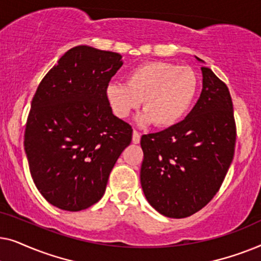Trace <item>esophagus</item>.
<instances>
[{
  "mask_svg": "<svg viewBox=\"0 0 261 261\" xmlns=\"http://www.w3.org/2000/svg\"><path fill=\"white\" fill-rule=\"evenodd\" d=\"M140 138H141V134L137 130H133V138H132L133 144H139V142H140Z\"/></svg>",
  "mask_w": 261,
  "mask_h": 261,
  "instance_id": "obj_1",
  "label": "esophagus"
}]
</instances>
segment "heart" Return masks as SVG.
<instances>
[{
    "instance_id": "b5f03b06",
    "label": "heart",
    "mask_w": 261,
    "mask_h": 261,
    "mask_svg": "<svg viewBox=\"0 0 261 261\" xmlns=\"http://www.w3.org/2000/svg\"><path fill=\"white\" fill-rule=\"evenodd\" d=\"M198 88V76L191 67L169 62H146L127 73L126 84H108L106 98L114 115L120 119L129 116L144 99L145 113L139 122H154L160 128H170L187 115Z\"/></svg>"
}]
</instances>
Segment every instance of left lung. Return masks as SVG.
Returning a JSON list of instances; mask_svg holds the SVG:
<instances>
[{
    "mask_svg": "<svg viewBox=\"0 0 261 261\" xmlns=\"http://www.w3.org/2000/svg\"><path fill=\"white\" fill-rule=\"evenodd\" d=\"M201 70V96L187 117L140 141L142 191L156 212L172 219L190 216L212 201L234 156L229 90L209 67Z\"/></svg>",
    "mask_w": 261,
    "mask_h": 261,
    "instance_id": "obj_1",
    "label": "left lung"
}]
</instances>
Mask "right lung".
<instances>
[{"mask_svg":"<svg viewBox=\"0 0 261 261\" xmlns=\"http://www.w3.org/2000/svg\"><path fill=\"white\" fill-rule=\"evenodd\" d=\"M122 64L119 53L76 46L39 84L24 151L35 187L57 208L80 212L98 202L130 144L133 129L114 115L106 98Z\"/></svg>","mask_w":261,"mask_h":261,"instance_id":"1","label":"right lung"}]
</instances>
